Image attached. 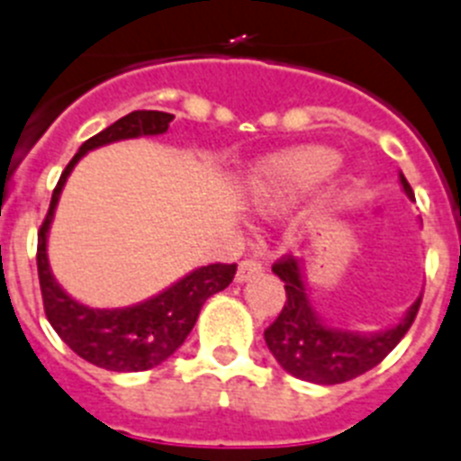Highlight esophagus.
<instances>
[{
    "instance_id": "1",
    "label": "esophagus",
    "mask_w": 461,
    "mask_h": 461,
    "mask_svg": "<svg viewBox=\"0 0 461 461\" xmlns=\"http://www.w3.org/2000/svg\"><path fill=\"white\" fill-rule=\"evenodd\" d=\"M261 270H263L261 261H257V258H245V261H240L235 279H238V282H247L249 277H254L257 273H261Z\"/></svg>"
}]
</instances>
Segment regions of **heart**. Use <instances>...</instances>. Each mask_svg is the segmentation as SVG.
<instances>
[{
  "label": "heart",
  "mask_w": 461,
  "mask_h": 461,
  "mask_svg": "<svg viewBox=\"0 0 461 461\" xmlns=\"http://www.w3.org/2000/svg\"><path fill=\"white\" fill-rule=\"evenodd\" d=\"M338 165V153L329 147H298L263 160L247 182L251 212L273 216L312 191Z\"/></svg>",
  "instance_id": "obj_1"
}]
</instances>
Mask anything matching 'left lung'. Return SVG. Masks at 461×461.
Masks as SVG:
<instances>
[{
	"label": "left lung",
	"instance_id": "8db88e82",
	"mask_svg": "<svg viewBox=\"0 0 461 461\" xmlns=\"http://www.w3.org/2000/svg\"><path fill=\"white\" fill-rule=\"evenodd\" d=\"M401 186L415 200L411 184L401 175ZM273 273L285 282L286 301L277 320L266 329V345L286 373L314 384L348 383L387 357L408 333L418 317L422 296L408 308L406 317L396 326L380 333H354L333 329L320 320L310 305L303 282L301 261L296 257H282L273 266Z\"/></svg>",
	"mask_w": 461,
	"mask_h": 461
}]
</instances>
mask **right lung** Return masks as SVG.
<instances>
[{
    "label": "right lung",
    "instance_id": "1",
    "mask_svg": "<svg viewBox=\"0 0 461 461\" xmlns=\"http://www.w3.org/2000/svg\"><path fill=\"white\" fill-rule=\"evenodd\" d=\"M172 113L165 112H132L118 118L116 123L97 132L81 144L78 153L69 160L60 182L53 188L49 214L39 228L37 270L41 286L43 312L49 317L62 343L69 345L81 359L116 373L149 371L163 364L167 357L182 348L191 329L195 326L200 308L210 296L226 289L235 277L238 263H212L193 270L158 296L137 303L132 308L93 310L67 296L55 282L46 257V235L53 221V212L67 176L84 153L118 140H132L141 135H163L170 128Z\"/></svg>",
    "mask_w": 461,
    "mask_h": 461
}]
</instances>
